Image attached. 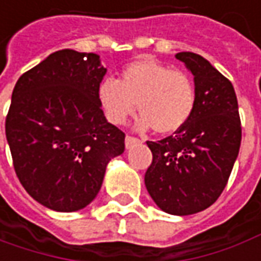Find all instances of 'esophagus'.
<instances>
[{"label":"esophagus","mask_w":261,"mask_h":261,"mask_svg":"<svg viewBox=\"0 0 261 261\" xmlns=\"http://www.w3.org/2000/svg\"><path fill=\"white\" fill-rule=\"evenodd\" d=\"M139 142V139L138 138H135V136H130V135H127L126 138H125V145H126V148H132V145H135V143H138Z\"/></svg>","instance_id":"esophagus-1"}]
</instances>
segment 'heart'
<instances>
[{"label":"heart","mask_w":261,"mask_h":261,"mask_svg":"<svg viewBox=\"0 0 261 261\" xmlns=\"http://www.w3.org/2000/svg\"><path fill=\"white\" fill-rule=\"evenodd\" d=\"M196 100L195 82L189 73L148 57L123 66L118 81L105 78L98 86V102L111 123H126L138 109L142 115L138 126H153L162 135L182 129L195 112Z\"/></svg>","instance_id":"1"}]
</instances>
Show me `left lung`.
Listing matches in <instances>:
<instances>
[{
	"label": "left lung",
	"instance_id": "left-lung-1",
	"mask_svg": "<svg viewBox=\"0 0 261 261\" xmlns=\"http://www.w3.org/2000/svg\"><path fill=\"white\" fill-rule=\"evenodd\" d=\"M176 58L195 76V112L175 135L146 142L153 159L145 185L163 212L188 216L222 195L239 154L242 125L229 79L197 54L179 52Z\"/></svg>",
	"mask_w": 261,
	"mask_h": 261
}]
</instances>
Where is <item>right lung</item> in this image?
<instances>
[{
    "instance_id": "1",
    "label": "right lung",
    "mask_w": 261,
    "mask_h": 261,
    "mask_svg": "<svg viewBox=\"0 0 261 261\" xmlns=\"http://www.w3.org/2000/svg\"><path fill=\"white\" fill-rule=\"evenodd\" d=\"M107 73L99 55L62 49L22 73L12 91L5 135L28 195L57 212H76L99 192L125 134L98 102Z\"/></svg>"
}]
</instances>
